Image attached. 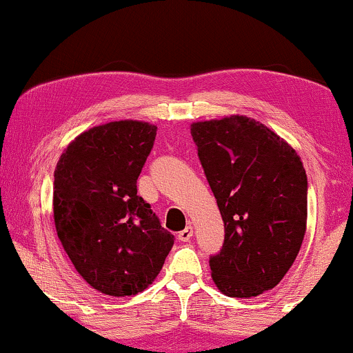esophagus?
Wrapping results in <instances>:
<instances>
[{"mask_svg":"<svg viewBox=\"0 0 353 353\" xmlns=\"http://www.w3.org/2000/svg\"><path fill=\"white\" fill-rule=\"evenodd\" d=\"M191 236H193V227L188 225L185 230H181L180 233H178V240L181 241H190Z\"/></svg>","mask_w":353,"mask_h":353,"instance_id":"obj_1","label":"esophagus"}]
</instances>
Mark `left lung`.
Returning a JSON list of instances; mask_svg holds the SVG:
<instances>
[{
    "mask_svg": "<svg viewBox=\"0 0 353 353\" xmlns=\"http://www.w3.org/2000/svg\"><path fill=\"white\" fill-rule=\"evenodd\" d=\"M191 136L225 227L210 276L227 296H258L282 281L303 243V163L285 139L243 115L193 123Z\"/></svg>",
    "mask_w": 353,
    "mask_h": 353,
    "instance_id": "left-lung-1",
    "label": "left lung"
}]
</instances>
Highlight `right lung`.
I'll return each mask as SVG.
<instances>
[{"label": "right lung", "mask_w": 353, "mask_h": 353, "mask_svg": "<svg viewBox=\"0 0 353 353\" xmlns=\"http://www.w3.org/2000/svg\"><path fill=\"white\" fill-rule=\"evenodd\" d=\"M157 126L110 121L81 132L54 168L53 219L76 271L110 296H130L159 276L173 246L136 181Z\"/></svg>", "instance_id": "1"}]
</instances>
